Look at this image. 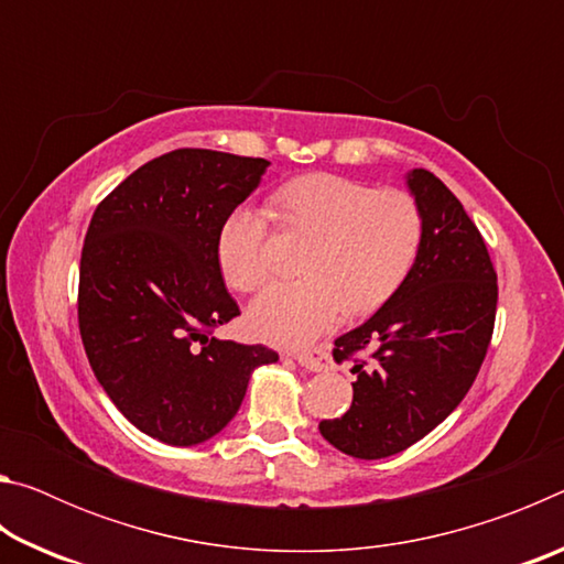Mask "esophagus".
Instances as JSON below:
<instances>
[{
    "instance_id": "1",
    "label": "esophagus",
    "mask_w": 564,
    "mask_h": 564,
    "mask_svg": "<svg viewBox=\"0 0 564 564\" xmlns=\"http://www.w3.org/2000/svg\"><path fill=\"white\" fill-rule=\"evenodd\" d=\"M295 360H299V366H303L305 370H313V373H321V370L330 368V358L323 348L295 352Z\"/></svg>"
}]
</instances>
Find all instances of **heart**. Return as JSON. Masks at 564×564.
<instances>
[{"instance_id":"obj_1","label":"heart","mask_w":564,"mask_h":564,"mask_svg":"<svg viewBox=\"0 0 564 564\" xmlns=\"http://www.w3.org/2000/svg\"><path fill=\"white\" fill-rule=\"evenodd\" d=\"M285 234L308 238L299 271L248 308L256 338L305 346L336 323L340 308L368 313L405 281L423 241V208L403 188H373L338 174H305L271 198ZM269 216L251 204L231 208L218 228L216 256L226 283L241 293L269 281Z\"/></svg>"}]
</instances>
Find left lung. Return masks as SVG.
<instances>
[{"mask_svg":"<svg viewBox=\"0 0 564 564\" xmlns=\"http://www.w3.org/2000/svg\"><path fill=\"white\" fill-rule=\"evenodd\" d=\"M408 188L425 221L415 263L383 308L336 338L333 360H352L358 378L348 413L318 425L333 447L360 460L405 451L460 405L498 311V273L463 204L425 169L410 171Z\"/></svg>","mask_w":564,"mask_h":564,"instance_id":"8db88e82","label":"left lung"}]
</instances>
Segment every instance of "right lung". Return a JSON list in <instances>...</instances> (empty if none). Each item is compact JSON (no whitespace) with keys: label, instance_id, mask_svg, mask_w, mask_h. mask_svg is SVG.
Wrapping results in <instances>:
<instances>
[{"label":"right lung","instance_id":"add662e5","mask_svg":"<svg viewBox=\"0 0 564 564\" xmlns=\"http://www.w3.org/2000/svg\"><path fill=\"white\" fill-rule=\"evenodd\" d=\"M269 161L176 149L133 171L97 206L79 263V333L94 376L141 433L198 445L224 431L265 346L214 338L238 303L218 269L226 214Z\"/></svg>","mask_w":564,"mask_h":564}]
</instances>
